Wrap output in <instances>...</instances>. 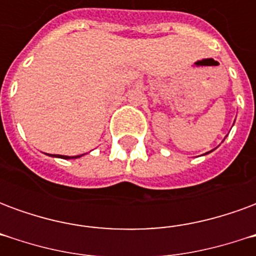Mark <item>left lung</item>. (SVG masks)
I'll return each instance as SVG.
<instances>
[{
	"instance_id": "1",
	"label": "left lung",
	"mask_w": 256,
	"mask_h": 256,
	"mask_svg": "<svg viewBox=\"0 0 256 256\" xmlns=\"http://www.w3.org/2000/svg\"><path fill=\"white\" fill-rule=\"evenodd\" d=\"M208 154H210V152H208Z\"/></svg>"
}]
</instances>
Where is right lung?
Here are the masks:
<instances>
[{
	"mask_svg": "<svg viewBox=\"0 0 256 256\" xmlns=\"http://www.w3.org/2000/svg\"><path fill=\"white\" fill-rule=\"evenodd\" d=\"M53 156V158H60V159H76V158H80L84 155H78V156H64V155H49Z\"/></svg>",
	"mask_w": 256,
	"mask_h": 256,
	"instance_id": "1",
	"label": "right lung"
}]
</instances>
